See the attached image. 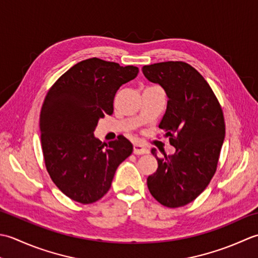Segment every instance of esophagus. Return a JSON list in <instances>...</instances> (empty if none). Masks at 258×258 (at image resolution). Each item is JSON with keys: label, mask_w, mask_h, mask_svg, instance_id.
I'll list each match as a JSON object with an SVG mask.
<instances>
[{"label": "esophagus", "mask_w": 258, "mask_h": 258, "mask_svg": "<svg viewBox=\"0 0 258 258\" xmlns=\"http://www.w3.org/2000/svg\"><path fill=\"white\" fill-rule=\"evenodd\" d=\"M149 150L145 148L144 146H141L139 144H136L134 146V154L135 155H144V154H148Z\"/></svg>", "instance_id": "obj_1"}]
</instances>
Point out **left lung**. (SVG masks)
I'll return each instance as SVG.
<instances>
[{"label":"left lung","instance_id":"1","mask_svg":"<svg viewBox=\"0 0 258 258\" xmlns=\"http://www.w3.org/2000/svg\"><path fill=\"white\" fill-rule=\"evenodd\" d=\"M143 73L167 94L159 128L176 149L172 156L162 152V158L151 149L158 168L147 178V185L164 206H185L206 189L216 171L225 138L222 108L207 81L188 63H155L143 67Z\"/></svg>","mask_w":258,"mask_h":258}]
</instances>
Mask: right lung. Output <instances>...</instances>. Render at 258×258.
<instances>
[{
  "mask_svg": "<svg viewBox=\"0 0 258 258\" xmlns=\"http://www.w3.org/2000/svg\"><path fill=\"white\" fill-rule=\"evenodd\" d=\"M138 72L92 57L73 66L46 94L40 114L46 170L75 202L91 204L106 195L118 166L134 150L123 136L102 145L93 133L100 118L112 114L118 89Z\"/></svg>",
  "mask_w": 258,
  "mask_h": 258,
  "instance_id": "right-lung-1",
  "label": "right lung"
}]
</instances>
